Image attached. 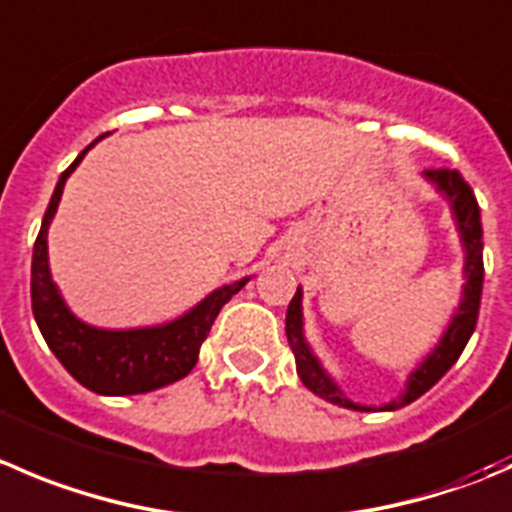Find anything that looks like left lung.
<instances>
[{"mask_svg":"<svg viewBox=\"0 0 512 512\" xmlns=\"http://www.w3.org/2000/svg\"><path fill=\"white\" fill-rule=\"evenodd\" d=\"M425 177L438 187V192H443L448 197L450 207H453L455 225H458L460 242L465 247V285H463V297H460L458 312L450 320L448 330L440 337L438 347L425 357L423 365L408 377V388L393 403L382 405V410H398L403 405H410L413 400H418L420 395L428 393L435 382L455 365V360L460 357V352L468 345L470 335L475 330V322H478V310H480V295H483V227H480V207L475 200L473 190H470L468 182L463 180L458 170H425ZM285 332L287 342H290L292 352H295L297 362V375L305 382V388L312 390L315 395H320L322 400L332 405H340V408L360 410V413H370L372 408L367 405H357L352 400H347L340 393V388L335 385L330 375L322 370L320 360L312 355L310 345L305 342L302 335V290L297 287L295 297L290 300L287 307V320H285Z\"/></svg>","mask_w":512,"mask_h":512,"instance_id":"left-lung-1","label":"left lung"}]
</instances>
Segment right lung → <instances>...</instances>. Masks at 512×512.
<instances>
[{"mask_svg":"<svg viewBox=\"0 0 512 512\" xmlns=\"http://www.w3.org/2000/svg\"><path fill=\"white\" fill-rule=\"evenodd\" d=\"M99 140L79 152L77 160L62 172L44 212L42 230L32 252V312L49 350L57 355V360L67 367V372L79 385L97 395H140L182 380L197 365L202 342L210 335V327L220 315L222 305L232 295H237L250 282V277L220 287L207 295L200 305L192 307L187 315L160 327L99 330L77 320L64 305L49 275L47 230L62 200L64 182Z\"/></svg>","mask_w":512,"mask_h":512,"instance_id":"obj_1","label":"right lung"}]
</instances>
